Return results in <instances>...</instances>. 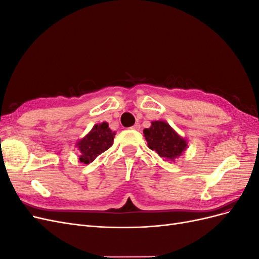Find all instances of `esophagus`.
I'll return each instance as SVG.
<instances>
[{"label":"esophagus","mask_w":259,"mask_h":259,"mask_svg":"<svg viewBox=\"0 0 259 259\" xmlns=\"http://www.w3.org/2000/svg\"><path fill=\"white\" fill-rule=\"evenodd\" d=\"M132 130H135V131H139L140 130V124L136 123L134 126H132Z\"/></svg>","instance_id":"1"}]
</instances>
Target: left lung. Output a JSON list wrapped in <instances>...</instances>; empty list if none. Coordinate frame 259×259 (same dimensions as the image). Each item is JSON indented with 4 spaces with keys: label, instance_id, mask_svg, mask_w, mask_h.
Listing matches in <instances>:
<instances>
[{
    "label": "left lung",
    "instance_id": "obj_1",
    "mask_svg": "<svg viewBox=\"0 0 259 259\" xmlns=\"http://www.w3.org/2000/svg\"><path fill=\"white\" fill-rule=\"evenodd\" d=\"M148 147L158 153L164 161L175 162L188 147V140L165 121H152L151 126L144 130Z\"/></svg>",
    "mask_w": 259,
    "mask_h": 259
}]
</instances>
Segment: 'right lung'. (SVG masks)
<instances>
[{
    "instance_id": "obj_1",
    "label": "right lung",
    "mask_w": 259,
    "mask_h": 259,
    "mask_svg": "<svg viewBox=\"0 0 259 259\" xmlns=\"http://www.w3.org/2000/svg\"><path fill=\"white\" fill-rule=\"evenodd\" d=\"M115 132H112L107 122L95 124L83 138L77 140L75 146L80 151V162L90 164L99 154L113 145Z\"/></svg>"
}]
</instances>
